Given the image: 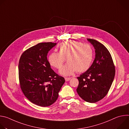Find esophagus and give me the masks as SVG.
<instances>
[{"instance_id": "esophagus-1", "label": "esophagus", "mask_w": 129, "mask_h": 129, "mask_svg": "<svg viewBox=\"0 0 129 129\" xmlns=\"http://www.w3.org/2000/svg\"><path fill=\"white\" fill-rule=\"evenodd\" d=\"M70 79H71V78H65V80L66 82L69 81Z\"/></svg>"}]
</instances>
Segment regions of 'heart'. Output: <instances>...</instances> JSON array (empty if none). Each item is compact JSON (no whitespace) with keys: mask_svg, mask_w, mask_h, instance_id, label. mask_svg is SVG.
I'll return each mask as SVG.
<instances>
[{"mask_svg":"<svg viewBox=\"0 0 129 129\" xmlns=\"http://www.w3.org/2000/svg\"><path fill=\"white\" fill-rule=\"evenodd\" d=\"M93 57V50L88 44L76 41H67L59 46V52H53L48 56L51 66L60 69L65 61L68 62L60 70L61 74L69 76L76 71L81 73L90 67Z\"/></svg>","mask_w":129,"mask_h":129,"instance_id":"b5f03b06","label":"heart"}]
</instances>
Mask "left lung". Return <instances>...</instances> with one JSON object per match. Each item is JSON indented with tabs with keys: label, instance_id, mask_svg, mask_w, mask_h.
<instances>
[{
	"label": "left lung",
	"instance_id": "obj_1",
	"mask_svg": "<svg viewBox=\"0 0 129 129\" xmlns=\"http://www.w3.org/2000/svg\"><path fill=\"white\" fill-rule=\"evenodd\" d=\"M87 40L95 49V57L90 67L77 78L79 83L77 91L83 100L94 103L108 93L114 78L115 69L107 48L95 40Z\"/></svg>",
	"mask_w": 129,
	"mask_h": 129
}]
</instances>
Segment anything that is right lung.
<instances>
[{"label": "right lung", "mask_w": 129, "mask_h": 129, "mask_svg": "<svg viewBox=\"0 0 129 129\" xmlns=\"http://www.w3.org/2000/svg\"><path fill=\"white\" fill-rule=\"evenodd\" d=\"M56 43H40L25 50L18 65L19 85L25 96L41 107L50 106L56 101L65 79L50 67L48 51Z\"/></svg>", "instance_id": "1"}]
</instances>
